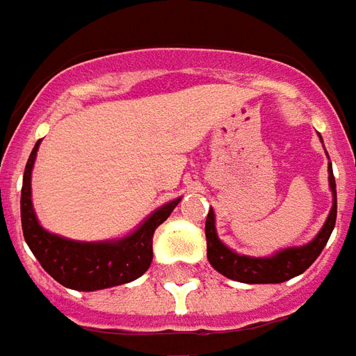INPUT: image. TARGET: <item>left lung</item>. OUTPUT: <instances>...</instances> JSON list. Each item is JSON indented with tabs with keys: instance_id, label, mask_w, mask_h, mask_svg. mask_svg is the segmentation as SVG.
<instances>
[{
	"instance_id": "8db88e82",
	"label": "left lung",
	"mask_w": 356,
	"mask_h": 356,
	"mask_svg": "<svg viewBox=\"0 0 356 356\" xmlns=\"http://www.w3.org/2000/svg\"><path fill=\"white\" fill-rule=\"evenodd\" d=\"M322 140V138H320ZM327 180H330V190H332V211L327 214L326 222L322 230L316 234V238L305 243L301 247H287L270 257H247L232 251L218 239L216 226H214L213 209L207 214L205 236H207V259L213 264L216 272L222 276L241 284H282L287 280L295 278L303 274L311 266L322 249L326 247L327 239L332 236L335 226V216H337V193H335V178L332 172V163L327 166Z\"/></svg>"
}]
</instances>
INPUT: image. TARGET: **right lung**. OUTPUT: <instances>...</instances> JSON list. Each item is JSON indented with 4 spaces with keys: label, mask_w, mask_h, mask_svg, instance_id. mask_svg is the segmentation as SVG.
<instances>
[{
    "label": "right lung",
    "mask_w": 356,
    "mask_h": 356,
    "mask_svg": "<svg viewBox=\"0 0 356 356\" xmlns=\"http://www.w3.org/2000/svg\"><path fill=\"white\" fill-rule=\"evenodd\" d=\"M38 147L30 153L21 190L22 234L42 268L61 286L76 291H95L140 278L153 261V234L180 203V197L151 213L132 234L109 241H74L51 234L38 222L32 207V166Z\"/></svg>",
    "instance_id": "right-lung-1"
}]
</instances>
